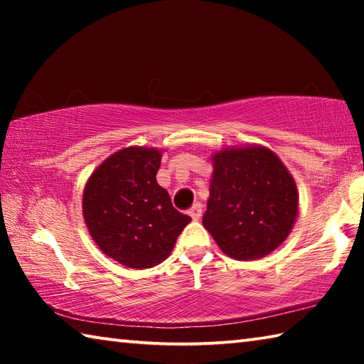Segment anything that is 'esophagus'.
Wrapping results in <instances>:
<instances>
[{"mask_svg":"<svg viewBox=\"0 0 364 364\" xmlns=\"http://www.w3.org/2000/svg\"><path fill=\"white\" fill-rule=\"evenodd\" d=\"M202 212H204V208H202V204H199V202H197V204H194L193 207L189 208V215L194 220H199L202 217Z\"/></svg>","mask_w":364,"mask_h":364,"instance_id":"34e87169","label":"esophagus"}]
</instances>
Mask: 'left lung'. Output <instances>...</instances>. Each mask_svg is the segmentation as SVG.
<instances>
[{
  "label": "left lung",
  "mask_w": 364,
  "mask_h": 364,
  "mask_svg": "<svg viewBox=\"0 0 364 364\" xmlns=\"http://www.w3.org/2000/svg\"><path fill=\"white\" fill-rule=\"evenodd\" d=\"M297 212V186L276 154L262 146L215 154L202 223L226 255H268L284 242Z\"/></svg>",
  "instance_id": "left-lung-1"
}]
</instances>
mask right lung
<instances>
[{"label": "right lung", "instance_id": "1", "mask_svg": "<svg viewBox=\"0 0 364 364\" xmlns=\"http://www.w3.org/2000/svg\"><path fill=\"white\" fill-rule=\"evenodd\" d=\"M160 152L127 147L90 176L83 217L100 249L128 268H151L170 255L191 217L178 212L156 180Z\"/></svg>", "mask_w": 364, "mask_h": 364}]
</instances>
